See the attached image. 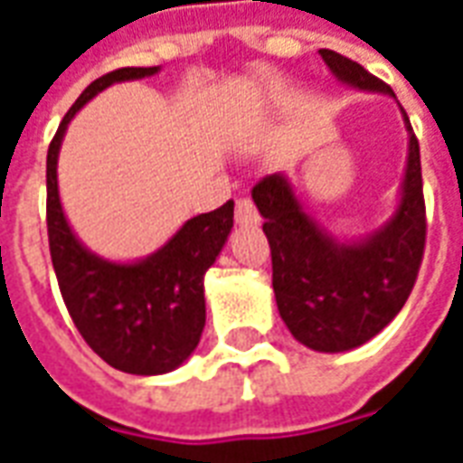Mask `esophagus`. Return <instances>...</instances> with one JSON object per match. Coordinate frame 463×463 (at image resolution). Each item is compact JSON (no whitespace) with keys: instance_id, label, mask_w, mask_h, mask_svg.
Segmentation results:
<instances>
[{"instance_id":"obj_1","label":"esophagus","mask_w":463,"mask_h":463,"mask_svg":"<svg viewBox=\"0 0 463 463\" xmlns=\"http://www.w3.org/2000/svg\"><path fill=\"white\" fill-rule=\"evenodd\" d=\"M235 221L241 225H258L260 222V215L255 211V203L250 198H238L235 201Z\"/></svg>"}]
</instances>
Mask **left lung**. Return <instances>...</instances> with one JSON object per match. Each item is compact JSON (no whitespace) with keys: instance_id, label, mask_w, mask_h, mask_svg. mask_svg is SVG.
I'll return each mask as SVG.
<instances>
[{"instance_id":"8db88e82","label":"left lung","mask_w":463,"mask_h":463,"mask_svg":"<svg viewBox=\"0 0 463 463\" xmlns=\"http://www.w3.org/2000/svg\"><path fill=\"white\" fill-rule=\"evenodd\" d=\"M342 84L394 96L382 79L347 56L320 49ZM404 114V111H402ZM409 158L397 213L377 232L340 242L302 211L290 183L272 173L255 183L252 201L265 218L272 290L292 337L315 352H345L372 340L404 307L427 242L419 141L409 116Z\"/></svg>"}]
</instances>
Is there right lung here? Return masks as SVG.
Segmentation results:
<instances>
[{"label": "right lung", "mask_w": 463, "mask_h": 463, "mask_svg": "<svg viewBox=\"0 0 463 463\" xmlns=\"http://www.w3.org/2000/svg\"><path fill=\"white\" fill-rule=\"evenodd\" d=\"M158 66H126L96 79L49 143L46 231L59 290L76 330L106 364L128 374H165L181 367L205 327L203 278L232 228V201L201 213L146 260L109 262L76 241L59 201L56 158L76 111L116 81L153 76Z\"/></svg>", "instance_id": "obj_1"}]
</instances>
